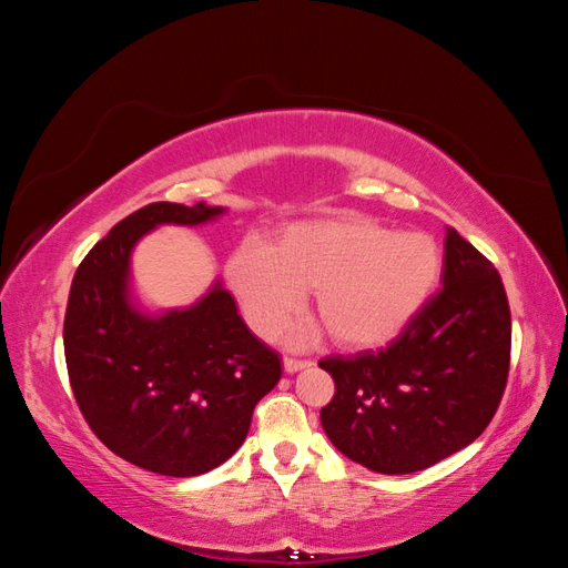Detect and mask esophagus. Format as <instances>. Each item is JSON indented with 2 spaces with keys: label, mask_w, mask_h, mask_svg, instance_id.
Listing matches in <instances>:
<instances>
[{
  "label": "esophagus",
  "mask_w": 568,
  "mask_h": 568,
  "mask_svg": "<svg viewBox=\"0 0 568 568\" xmlns=\"http://www.w3.org/2000/svg\"><path fill=\"white\" fill-rule=\"evenodd\" d=\"M313 363L311 359H298V357H284V369L288 372V374H294V372H298V369H305V367H311Z\"/></svg>",
  "instance_id": "1"
}]
</instances>
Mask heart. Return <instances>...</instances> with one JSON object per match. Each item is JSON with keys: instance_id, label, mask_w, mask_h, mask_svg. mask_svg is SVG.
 <instances>
[{"instance_id": "obj_1", "label": "heart", "mask_w": 568, "mask_h": 568, "mask_svg": "<svg viewBox=\"0 0 568 568\" xmlns=\"http://www.w3.org/2000/svg\"><path fill=\"white\" fill-rule=\"evenodd\" d=\"M440 272L428 234L388 232L365 217L298 222L277 242L246 236L225 280L251 329L274 338L315 288V313L341 346H376L415 317Z\"/></svg>"}]
</instances>
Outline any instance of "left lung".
<instances>
[{
	"label": "left lung",
	"instance_id": "1",
	"mask_svg": "<svg viewBox=\"0 0 568 568\" xmlns=\"http://www.w3.org/2000/svg\"><path fill=\"white\" fill-rule=\"evenodd\" d=\"M440 280L386 348L320 359L336 386L320 409L324 432L372 471L412 474L467 448L505 395L511 313L500 274L448 227Z\"/></svg>",
	"mask_w": 568,
	"mask_h": 568
}]
</instances>
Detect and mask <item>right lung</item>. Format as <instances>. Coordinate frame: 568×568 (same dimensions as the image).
<instances>
[{"label": "right lung", "instance_id": "1", "mask_svg": "<svg viewBox=\"0 0 568 568\" xmlns=\"http://www.w3.org/2000/svg\"><path fill=\"white\" fill-rule=\"evenodd\" d=\"M217 205L156 201L82 257L63 320L68 379L84 422L111 453L163 476H199L246 440L282 359L255 338L220 284L189 311L136 313L130 253L161 222L199 225Z\"/></svg>", "mask_w": 568, "mask_h": 568}]
</instances>
